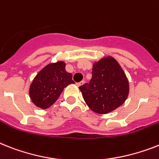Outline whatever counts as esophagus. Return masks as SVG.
<instances>
[{"label":"esophagus","instance_id":"obj_1","mask_svg":"<svg viewBox=\"0 0 159 159\" xmlns=\"http://www.w3.org/2000/svg\"><path fill=\"white\" fill-rule=\"evenodd\" d=\"M84 81H81V82H80V83H76V85L77 86H78V87H80V86H81V85H83L84 84Z\"/></svg>","mask_w":159,"mask_h":159}]
</instances>
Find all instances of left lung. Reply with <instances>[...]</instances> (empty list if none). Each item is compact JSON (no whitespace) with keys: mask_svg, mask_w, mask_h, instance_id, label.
<instances>
[{"mask_svg":"<svg viewBox=\"0 0 159 159\" xmlns=\"http://www.w3.org/2000/svg\"><path fill=\"white\" fill-rule=\"evenodd\" d=\"M89 84L80 87L92 111L105 115L124 104L129 93V82L124 70L111 56L95 61Z\"/></svg>","mask_w":159,"mask_h":159,"instance_id":"8db88e82","label":"left lung"}]
</instances>
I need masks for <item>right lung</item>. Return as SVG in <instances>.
I'll return each instance as SVG.
<instances>
[{
    "mask_svg": "<svg viewBox=\"0 0 159 159\" xmlns=\"http://www.w3.org/2000/svg\"><path fill=\"white\" fill-rule=\"evenodd\" d=\"M65 67L64 61H57L45 66L35 75L30 85L29 96L37 107L43 110L50 107L58 99L64 88L75 84L72 75Z\"/></svg>",
    "mask_w": 159,
    "mask_h": 159,
    "instance_id": "obj_1",
    "label": "right lung"
}]
</instances>
